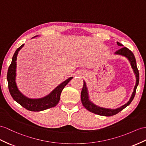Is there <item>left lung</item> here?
<instances>
[{
	"instance_id": "8db88e82",
	"label": "left lung",
	"mask_w": 146,
	"mask_h": 146,
	"mask_svg": "<svg viewBox=\"0 0 146 146\" xmlns=\"http://www.w3.org/2000/svg\"><path fill=\"white\" fill-rule=\"evenodd\" d=\"M117 42V44L118 46H123V44H121L120 42ZM115 54L126 57V58L129 60V61L130 62V64H131V66L132 67V69H133L134 74L136 77V85H135L134 88V91L133 92L132 95H131V97L129 99V100L127 102L126 104L123 105L121 106H120V107L118 108L109 109V108L100 107V106L96 105L95 104H94L93 102H92L89 100V96H88L86 83H85V81H84V85H83L82 90V92H81V95H80L82 104L84 107L87 110H88V111L98 115L105 116H111L113 115H115L117 114V113H118L119 111H121V110H123L124 108H125L127 106H128L131 104V102L133 101L135 96V94H136V88L139 84V70L137 67L136 59H135L134 55L133 54L132 51H131L128 48H127L126 47H122L121 48L119 49V50L116 51Z\"/></svg>"
}]
</instances>
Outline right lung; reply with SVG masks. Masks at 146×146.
<instances>
[{"mask_svg":"<svg viewBox=\"0 0 146 146\" xmlns=\"http://www.w3.org/2000/svg\"><path fill=\"white\" fill-rule=\"evenodd\" d=\"M38 36H35V37ZM33 37V38H35ZM24 44L18 48L13 56L12 62L8 69L7 79L8 81V87L10 94L13 100L25 108L31 111H40L46 109L54 107L58 104L60 100V96L66 85L72 79V77H69L64 81L58 87L55 88L49 95L41 98H29L23 95L18 89L15 82L16 79V68H17V58L19 51L22 49Z\"/></svg>","mask_w":146,"mask_h":146,"instance_id":"1","label":"right lung"}]
</instances>
